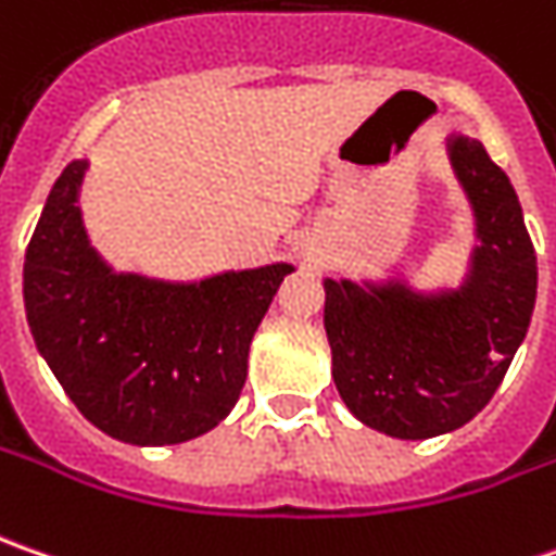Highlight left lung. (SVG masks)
<instances>
[{"label":"left lung","instance_id":"left-lung-1","mask_svg":"<svg viewBox=\"0 0 556 556\" xmlns=\"http://www.w3.org/2000/svg\"><path fill=\"white\" fill-rule=\"evenodd\" d=\"M450 160L480 237L458 292L326 279L338 393L363 425L400 440L468 425L498 391L535 307V249L507 175L465 135L450 141Z\"/></svg>","mask_w":556,"mask_h":556}]
</instances>
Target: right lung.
<instances>
[{
	"mask_svg": "<svg viewBox=\"0 0 556 556\" xmlns=\"http://www.w3.org/2000/svg\"><path fill=\"white\" fill-rule=\"evenodd\" d=\"M86 168H64L27 245L29 332L94 428L135 446L193 440L237 406L252 336L292 264L202 282L113 274L79 218Z\"/></svg>",
	"mask_w": 556,
	"mask_h": 556,
	"instance_id": "add662e5",
	"label": "right lung"
}]
</instances>
